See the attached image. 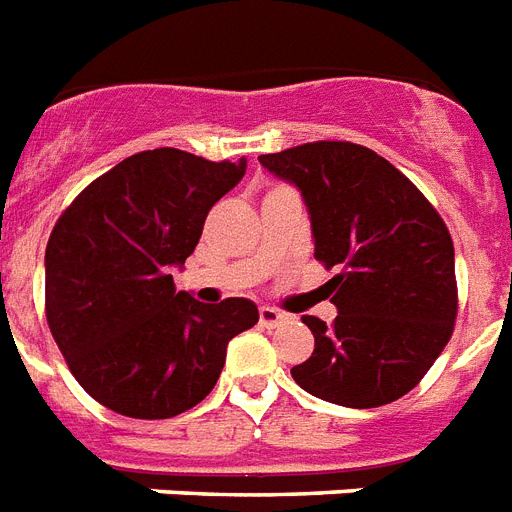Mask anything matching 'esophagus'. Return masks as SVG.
Returning a JSON list of instances; mask_svg holds the SVG:
<instances>
[{"label":"esophagus","instance_id":"34e87169","mask_svg":"<svg viewBox=\"0 0 512 512\" xmlns=\"http://www.w3.org/2000/svg\"><path fill=\"white\" fill-rule=\"evenodd\" d=\"M285 319H287V316L280 314L277 308H272V306H261V308H259V322H261V327H266V329L280 327V324L285 322Z\"/></svg>","mask_w":512,"mask_h":512}]
</instances>
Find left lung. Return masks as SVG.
<instances>
[{
  "label": "left lung",
  "instance_id": "1",
  "mask_svg": "<svg viewBox=\"0 0 512 512\" xmlns=\"http://www.w3.org/2000/svg\"><path fill=\"white\" fill-rule=\"evenodd\" d=\"M301 190L335 322L303 316L311 358L290 369L314 398L379 408L411 392L453 335V238L424 193L377 151L348 141L259 156Z\"/></svg>",
  "mask_w": 512,
  "mask_h": 512
}]
</instances>
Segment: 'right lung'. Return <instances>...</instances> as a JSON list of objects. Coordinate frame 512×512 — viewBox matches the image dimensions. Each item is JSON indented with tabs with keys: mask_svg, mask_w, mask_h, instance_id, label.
<instances>
[{
	"mask_svg": "<svg viewBox=\"0 0 512 512\" xmlns=\"http://www.w3.org/2000/svg\"><path fill=\"white\" fill-rule=\"evenodd\" d=\"M246 159L141 151L96 177L46 246V322L78 384L130 418H172L214 390L227 342L259 322L248 298L175 293L209 209Z\"/></svg>",
	"mask_w": 512,
	"mask_h": 512,
	"instance_id": "1",
	"label": "right lung"
}]
</instances>
